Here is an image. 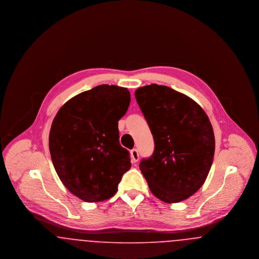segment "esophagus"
Instances as JSON below:
<instances>
[{
	"label": "esophagus",
	"mask_w": 259,
	"mask_h": 259,
	"mask_svg": "<svg viewBox=\"0 0 259 259\" xmlns=\"http://www.w3.org/2000/svg\"><path fill=\"white\" fill-rule=\"evenodd\" d=\"M130 154H131V161L133 163H136L137 161L139 160V152H138V150L136 148L132 149L130 151Z\"/></svg>",
	"instance_id": "esophagus-1"
}]
</instances>
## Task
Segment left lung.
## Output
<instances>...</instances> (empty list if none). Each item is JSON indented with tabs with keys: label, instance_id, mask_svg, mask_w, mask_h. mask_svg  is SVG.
I'll return each instance as SVG.
<instances>
[{
	"label": "left lung",
	"instance_id": "left-lung-1",
	"mask_svg": "<svg viewBox=\"0 0 259 259\" xmlns=\"http://www.w3.org/2000/svg\"><path fill=\"white\" fill-rule=\"evenodd\" d=\"M135 97L154 140V151L140 170L155 197L184 201L205 183L213 160L209 117L195 101L165 85L138 88Z\"/></svg>",
	"mask_w": 259,
	"mask_h": 259
}]
</instances>
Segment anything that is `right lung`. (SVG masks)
Listing matches in <instances>:
<instances>
[{
    "label": "right lung",
    "instance_id": "obj_1",
    "mask_svg": "<svg viewBox=\"0 0 259 259\" xmlns=\"http://www.w3.org/2000/svg\"><path fill=\"white\" fill-rule=\"evenodd\" d=\"M127 88L102 84L62 106L50 133L51 160L74 196L88 202L112 197L131 168L129 151L119 144L118 120L130 105Z\"/></svg>",
    "mask_w": 259,
    "mask_h": 259
}]
</instances>
